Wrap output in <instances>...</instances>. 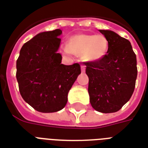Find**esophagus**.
<instances>
[{"label": "esophagus", "mask_w": 148, "mask_h": 148, "mask_svg": "<svg viewBox=\"0 0 148 148\" xmlns=\"http://www.w3.org/2000/svg\"><path fill=\"white\" fill-rule=\"evenodd\" d=\"M85 70H86V67L85 65H81V72L83 73H85Z\"/></svg>", "instance_id": "obj_1"}]
</instances>
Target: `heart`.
I'll use <instances>...</instances> for the list:
<instances>
[{
  "label": "heart",
  "mask_w": 148,
  "mask_h": 148,
  "mask_svg": "<svg viewBox=\"0 0 148 148\" xmlns=\"http://www.w3.org/2000/svg\"><path fill=\"white\" fill-rule=\"evenodd\" d=\"M108 41L103 35L77 34L69 39L66 53L83 56L89 62H97L106 55Z\"/></svg>",
  "instance_id": "heart-1"
}]
</instances>
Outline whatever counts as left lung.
I'll return each mask as SVG.
<instances>
[{"label":"left lung","mask_w":148,"mask_h":148,"mask_svg":"<svg viewBox=\"0 0 148 148\" xmlns=\"http://www.w3.org/2000/svg\"><path fill=\"white\" fill-rule=\"evenodd\" d=\"M99 31L108 41L107 54L99 61L83 63L91 106L97 112L112 113L120 110L134 91L136 57L128 40L113 31Z\"/></svg>","instance_id":"obj_1"}]
</instances>
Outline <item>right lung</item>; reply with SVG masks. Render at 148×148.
I'll use <instances>...</instances> for the list:
<instances>
[{"mask_svg":"<svg viewBox=\"0 0 148 148\" xmlns=\"http://www.w3.org/2000/svg\"><path fill=\"white\" fill-rule=\"evenodd\" d=\"M59 29L43 32L26 42L16 62L21 96L36 111L56 112L66 105L68 93L81 73L80 65H65L58 53Z\"/></svg>","mask_w":148,"mask_h":148,"instance_id":"add662e5","label":"right lung"}]
</instances>
